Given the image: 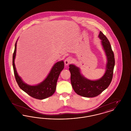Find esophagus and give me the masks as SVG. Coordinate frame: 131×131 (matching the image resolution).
Masks as SVG:
<instances>
[{
  "instance_id": "obj_1",
  "label": "esophagus",
  "mask_w": 131,
  "mask_h": 131,
  "mask_svg": "<svg viewBox=\"0 0 131 131\" xmlns=\"http://www.w3.org/2000/svg\"><path fill=\"white\" fill-rule=\"evenodd\" d=\"M72 61V58L71 57H67V58L65 59V60L64 61V62H65V64L66 65H68L70 63H71Z\"/></svg>"
}]
</instances>
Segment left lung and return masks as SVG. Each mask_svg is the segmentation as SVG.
<instances>
[{"instance_id": "8db88e82", "label": "left lung", "mask_w": 131, "mask_h": 131, "mask_svg": "<svg viewBox=\"0 0 131 131\" xmlns=\"http://www.w3.org/2000/svg\"><path fill=\"white\" fill-rule=\"evenodd\" d=\"M99 37L102 40L107 60L106 73L102 78L97 81L89 80L81 74L79 68L72 64L69 65V70L71 73V82L73 88L76 93L84 97L97 96L108 87L112 81L115 65L114 53L108 40L101 31Z\"/></svg>"}]
</instances>
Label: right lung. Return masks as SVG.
Listing matches in <instances>:
<instances>
[{
    "mask_svg": "<svg viewBox=\"0 0 131 131\" xmlns=\"http://www.w3.org/2000/svg\"><path fill=\"white\" fill-rule=\"evenodd\" d=\"M16 47L17 42L15 44V50L13 56V66L15 77L19 87L32 97L39 100L44 99L52 95L56 91L58 77L64 67V62L61 61L56 63L47 78L42 82L35 86L29 85L22 81L16 71L14 62L16 53Z\"/></svg>",
    "mask_w": 131,
    "mask_h": 131,
    "instance_id": "add662e5",
    "label": "right lung"
}]
</instances>
